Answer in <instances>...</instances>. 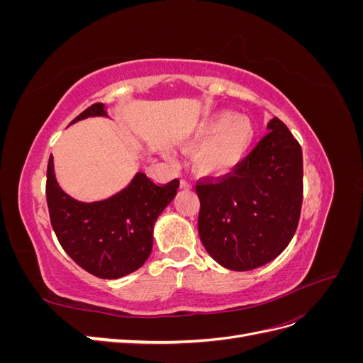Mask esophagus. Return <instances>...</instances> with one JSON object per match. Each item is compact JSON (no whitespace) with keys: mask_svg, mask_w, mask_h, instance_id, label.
I'll return each mask as SVG.
<instances>
[{"mask_svg":"<svg viewBox=\"0 0 363 363\" xmlns=\"http://www.w3.org/2000/svg\"><path fill=\"white\" fill-rule=\"evenodd\" d=\"M180 186H182V189H189V188H192V183H191V182H188V180L182 179V182H180Z\"/></svg>","mask_w":363,"mask_h":363,"instance_id":"1","label":"esophagus"}]
</instances>
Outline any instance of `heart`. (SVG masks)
<instances>
[{
  "label": "heart",
  "instance_id": "obj_1",
  "mask_svg": "<svg viewBox=\"0 0 363 363\" xmlns=\"http://www.w3.org/2000/svg\"><path fill=\"white\" fill-rule=\"evenodd\" d=\"M255 139L256 125L250 116L219 111L200 119L184 135V144L196 147L194 151L196 171L221 177L245 160Z\"/></svg>",
  "mask_w": 363,
  "mask_h": 363
}]
</instances>
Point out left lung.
<instances>
[{"instance_id": "1", "label": "left lung", "mask_w": 363, "mask_h": 363, "mask_svg": "<svg viewBox=\"0 0 363 363\" xmlns=\"http://www.w3.org/2000/svg\"><path fill=\"white\" fill-rule=\"evenodd\" d=\"M267 128L269 133L233 172L195 186L201 242L213 260L232 271H250L276 259L300 221L301 147L279 118Z\"/></svg>"}]
</instances>
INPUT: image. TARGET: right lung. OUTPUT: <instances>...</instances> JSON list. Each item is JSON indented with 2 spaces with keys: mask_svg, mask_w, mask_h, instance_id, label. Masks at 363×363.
I'll return each instance as SVG.
<instances>
[{
  "mask_svg": "<svg viewBox=\"0 0 363 363\" xmlns=\"http://www.w3.org/2000/svg\"><path fill=\"white\" fill-rule=\"evenodd\" d=\"M89 116H107L95 103L71 124ZM180 182L156 184L138 172L116 195L103 201H77L59 186L52 156L47 168V203L54 233L67 255L92 276L119 279L144 265L152 248L156 219L177 194Z\"/></svg>",
  "mask_w": 363,
  "mask_h": 363,
  "instance_id": "add662e5",
  "label": "right lung"
}]
</instances>
